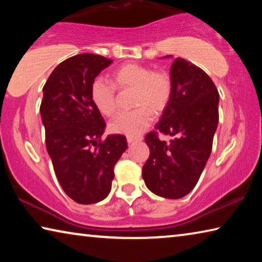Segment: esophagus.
Returning a JSON list of instances; mask_svg holds the SVG:
<instances>
[{"label":"esophagus","instance_id":"obj_1","mask_svg":"<svg viewBox=\"0 0 262 262\" xmlns=\"http://www.w3.org/2000/svg\"><path fill=\"white\" fill-rule=\"evenodd\" d=\"M139 140H141V139H139V137H132V136H127V142L128 143H134V142H136V141H139Z\"/></svg>","mask_w":262,"mask_h":262}]
</instances>
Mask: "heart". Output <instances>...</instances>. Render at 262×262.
<instances>
[{"instance_id": "b5f03b06", "label": "heart", "mask_w": 262, "mask_h": 262, "mask_svg": "<svg viewBox=\"0 0 262 262\" xmlns=\"http://www.w3.org/2000/svg\"><path fill=\"white\" fill-rule=\"evenodd\" d=\"M112 81L98 77L91 84L92 103L101 114H114L117 111V88L134 89L133 105L136 108L121 112L110 122L115 134L139 136L154 119V114L162 113L170 103L172 82L164 70H152L139 63H126L112 73Z\"/></svg>"}]
</instances>
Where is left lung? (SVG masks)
Segmentation results:
<instances>
[{
  "label": "left lung",
  "mask_w": 262,
  "mask_h": 262,
  "mask_svg": "<svg viewBox=\"0 0 262 262\" xmlns=\"http://www.w3.org/2000/svg\"><path fill=\"white\" fill-rule=\"evenodd\" d=\"M172 95L156 130L145 135L150 155L142 168L147 187L158 196L180 199L198 184L219 123V91L198 66L177 57L171 66ZM171 135L168 144L158 133Z\"/></svg>",
  "instance_id": "8db88e82"
}]
</instances>
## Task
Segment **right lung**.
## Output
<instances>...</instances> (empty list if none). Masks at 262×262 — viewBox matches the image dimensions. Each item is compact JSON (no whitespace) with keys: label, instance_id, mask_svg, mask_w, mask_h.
I'll return each instance as SVG.
<instances>
[{"label":"right lung","instance_id":"1","mask_svg":"<svg viewBox=\"0 0 262 262\" xmlns=\"http://www.w3.org/2000/svg\"><path fill=\"white\" fill-rule=\"evenodd\" d=\"M112 62L90 53L72 56L53 70L42 89L47 151L62 189L81 205L107 196L115 164L127 149L123 135L101 139L106 123L90 95L92 82Z\"/></svg>","mask_w":262,"mask_h":262}]
</instances>
